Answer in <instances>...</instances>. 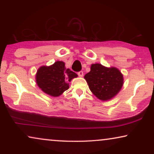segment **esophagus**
<instances>
[{
	"mask_svg": "<svg viewBox=\"0 0 154 154\" xmlns=\"http://www.w3.org/2000/svg\"><path fill=\"white\" fill-rule=\"evenodd\" d=\"M78 75H79V77H83V71H79V72H78Z\"/></svg>",
	"mask_w": 154,
	"mask_h": 154,
	"instance_id": "esophagus-1",
	"label": "esophagus"
}]
</instances>
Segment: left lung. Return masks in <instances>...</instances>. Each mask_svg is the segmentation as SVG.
<instances>
[{"label": "left lung", "instance_id": "8db88e82", "mask_svg": "<svg viewBox=\"0 0 154 154\" xmlns=\"http://www.w3.org/2000/svg\"><path fill=\"white\" fill-rule=\"evenodd\" d=\"M84 79L94 96L102 101L113 99L123 85V75L116 67H106L101 64H92L90 71Z\"/></svg>", "mask_w": 154, "mask_h": 154}]
</instances>
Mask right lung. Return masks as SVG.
<instances>
[{
    "mask_svg": "<svg viewBox=\"0 0 154 154\" xmlns=\"http://www.w3.org/2000/svg\"><path fill=\"white\" fill-rule=\"evenodd\" d=\"M78 77L76 73L65 67L62 61H57L50 66H42L35 74V82L45 94L59 97L69 88V82Z\"/></svg>",
    "mask_w": 154,
    "mask_h": 154,
    "instance_id": "obj_1",
    "label": "right lung"
}]
</instances>
